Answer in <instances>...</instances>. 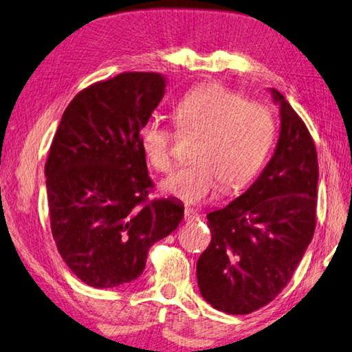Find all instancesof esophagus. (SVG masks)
Returning a JSON list of instances; mask_svg holds the SVG:
<instances>
[{
    "mask_svg": "<svg viewBox=\"0 0 352 352\" xmlns=\"http://www.w3.org/2000/svg\"><path fill=\"white\" fill-rule=\"evenodd\" d=\"M200 219V216L197 211H194L192 208H186L185 210V221L186 222H196Z\"/></svg>",
    "mask_w": 352,
    "mask_h": 352,
    "instance_id": "esophagus-1",
    "label": "esophagus"
}]
</instances>
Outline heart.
Here are the masks:
<instances>
[{"label": "heart", "instance_id": "1", "mask_svg": "<svg viewBox=\"0 0 352 352\" xmlns=\"http://www.w3.org/2000/svg\"><path fill=\"white\" fill-rule=\"evenodd\" d=\"M182 131L200 133L192 160L161 183V191L185 204L210 199L224 186L236 191L258 174L276 136L270 106L246 102L241 94L221 85H204L186 92L174 106ZM174 135L161 119L147 120L139 142L153 169L169 172L174 166Z\"/></svg>", "mask_w": 352, "mask_h": 352}]
</instances>
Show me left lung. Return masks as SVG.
<instances>
[{
  "label": "left lung",
  "instance_id": "left-lung-1",
  "mask_svg": "<svg viewBox=\"0 0 352 352\" xmlns=\"http://www.w3.org/2000/svg\"><path fill=\"white\" fill-rule=\"evenodd\" d=\"M271 96L280 111L274 155L241 196L210 211L211 243L197 261L202 298L230 315L258 310L285 288L316 226L314 139L285 97Z\"/></svg>",
  "mask_w": 352,
  "mask_h": 352
}]
</instances>
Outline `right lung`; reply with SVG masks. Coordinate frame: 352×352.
<instances>
[{"label":"right lung","instance_id":"obj_1","mask_svg":"<svg viewBox=\"0 0 352 352\" xmlns=\"http://www.w3.org/2000/svg\"><path fill=\"white\" fill-rule=\"evenodd\" d=\"M164 78L126 72L86 87L64 111L45 164L56 246L94 288L135 280L147 252L185 214L174 199L148 200L139 130L164 96Z\"/></svg>","mask_w":352,"mask_h":352}]
</instances>
